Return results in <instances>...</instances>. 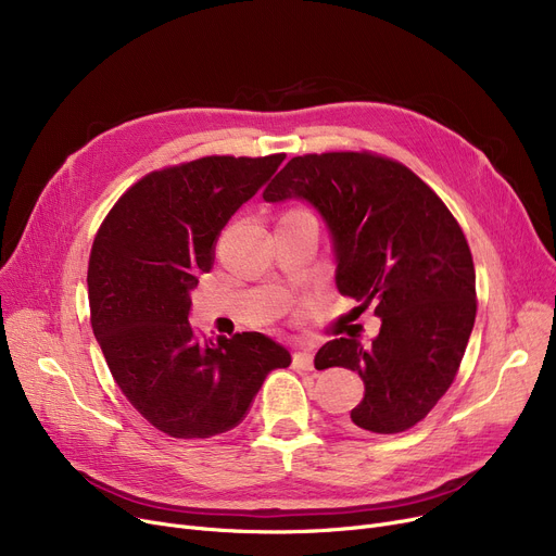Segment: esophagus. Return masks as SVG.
Masks as SVG:
<instances>
[{
  "instance_id": "34e87169",
  "label": "esophagus",
  "mask_w": 556,
  "mask_h": 556,
  "mask_svg": "<svg viewBox=\"0 0 556 556\" xmlns=\"http://www.w3.org/2000/svg\"><path fill=\"white\" fill-rule=\"evenodd\" d=\"M293 367L298 371H313V354L306 352V349H302V352H295L293 354Z\"/></svg>"
}]
</instances>
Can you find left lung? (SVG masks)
<instances>
[{"label":"left lung","instance_id":"obj_1","mask_svg":"<svg viewBox=\"0 0 556 556\" xmlns=\"http://www.w3.org/2000/svg\"><path fill=\"white\" fill-rule=\"evenodd\" d=\"M304 198L333 237L340 295L369 304L381 331L363 346L336 338L315 367L358 371L365 396L346 417L356 432L394 434L437 405L464 358L476 323V268L464 231L419 175L369 151L290 160L263 200Z\"/></svg>","mask_w":556,"mask_h":556}]
</instances>
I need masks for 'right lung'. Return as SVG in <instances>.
<instances>
[{
	"mask_svg": "<svg viewBox=\"0 0 556 556\" xmlns=\"http://www.w3.org/2000/svg\"><path fill=\"white\" fill-rule=\"evenodd\" d=\"M283 157L210 155L153 170L114 202L94 237L87 295L110 374L146 421L178 440L239 426L266 376L290 365L268 336L212 342L187 319L220 229Z\"/></svg>",
	"mask_w": 556,
	"mask_h": 556,
	"instance_id": "1",
	"label": "right lung"
}]
</instances>
